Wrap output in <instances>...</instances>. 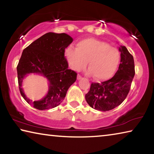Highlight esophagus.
I'll list each match as a JSON object with an SVG mask.
<instances>
[{
	"mask_svg": "<svg viewBox=\"0 0 154 154\" xmlns=\"http://www.w3.org/2000/svg\"><path fill=\"white\" fill-rule=\"evenodd\" d=\"M82 79V77L80 75H77V79L79 80V79Z\"/></svg>",
	"mask_w": 154,
	"mask_h": 154,
	"instance_id": "34e87169",
	"label": "esophagus"
}]
</instances>
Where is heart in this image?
<instances>
[{
	"label": "heart",
	"mask_w": 154,
	"mask_h": 154,
	"mask_svg": "<svg viewBox=\"0 0 154 154\" xmlns=\"http://www.w3.org/2000/svg\"><path fill=\"white\" fill-rule=\"evenodd\" d=\"M66 59L74 71H79L88 62L89 74L98 81L107 80L113 76L120 60V53L105 41L94 38H84L77 44V48H68Z\"/></svg>",
	"instance_id": "heart-1"
}]
</instances>
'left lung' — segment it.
<instances>
[{
  "mask_svg": "<svg viewBox=\"0 0 154 154\" xmlns=\"http://www.w3.org/2000/svg\"><path fill=\"white\" fill-rule=\"evenodd\" d=\"M121 60L118 71L105 82L92 83L85 100L96 110L106 111L121 105L128 94L135 71L134 58L125 46L119 48Z\"/></svg>",
  "mask_w": 154,
  "mask_h": 154,
  "instance_id": "left-lung-1",
  "label": "left lung"
}]
</instances>
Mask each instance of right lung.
<instances>
[{
	"label": "right lung",
	"instance_id": "1",
	"mask_svg": "<svg viewBox=\"0 0 154 154\" xmlns=\"http://www.w3.org/2000/svg\"><path fill=\"white\" fill-rule=\"evenodd\" d=\"M73 39L65 33L48 32L24 49L17 66L21 95L26 102L38 110L58 106L67 90L77 79V72L68 69L64 51ZM29 73L43 75L49 82V90L45 97L34 101L25 96L21 88L23 78Z\"/></svg>",
	"mask_w": 154,
	"mask_h": 154
}]
</instances>
